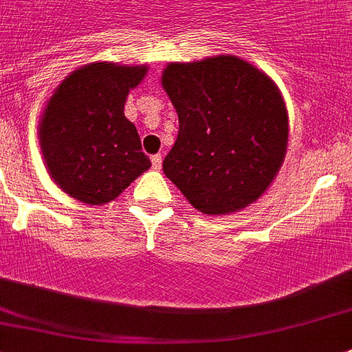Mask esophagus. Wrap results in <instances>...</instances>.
<instances>
[{
  "label": "esophagus",
  "instance_id": "34e87169",
  "mask_svg": "<svg viewBox=\"0 0 352 352\" xmlns=\"http://www.w3.org/2000/svg\"><path fill=\"white\" fill-rule=\"evenodd\" d=\"M151 162H153V169L155 170L162 169V155H155L153 158H151Z\"/></svg>",
  "mask_w": 352,
  "mask_h": 352
}]
</instances>
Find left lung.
Returning a JSON list of instances; mask_svg holds the SVG:
<instances>
[{
	"instance_id": "1",
	"label": "left lung",
	"mask_w": 352,
	"mask_h": 352,
	"mask_svg": "<svg viewBox=\"0 0 352 352\" xmlns=\"http://www.w3.org/2000/svg\"><path fill=\"white\" fill-rule=\"evenodd\" d=\"M162 86L179 120L165 176L208 216L257 201L287 149L289 124L277 84L235 55H216L169 63Z\"/></svg>"
}]
</instances>
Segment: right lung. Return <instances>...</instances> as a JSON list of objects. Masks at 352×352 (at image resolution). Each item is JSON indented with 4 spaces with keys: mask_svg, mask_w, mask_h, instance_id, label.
Listing matches in <instances>:
<instances>
[{
    "mask_svg": "<svg viewBox=\"0 0 352 352\" xmlns=\"http://www.w3.org/2000/svg\"><path fill=\"white\" fill-rule=\"evenodd\" d=\"M147 66L91 63L57 86L39 122L46 169L59 188L88 205L117 199L151 167L135 124L124 115Z\"/></svg>",
    "mask_w": 352,
    "mask_h": 352,
    "instance_id": "obj_1",
    "label": "right lung"
}]
</instances>
